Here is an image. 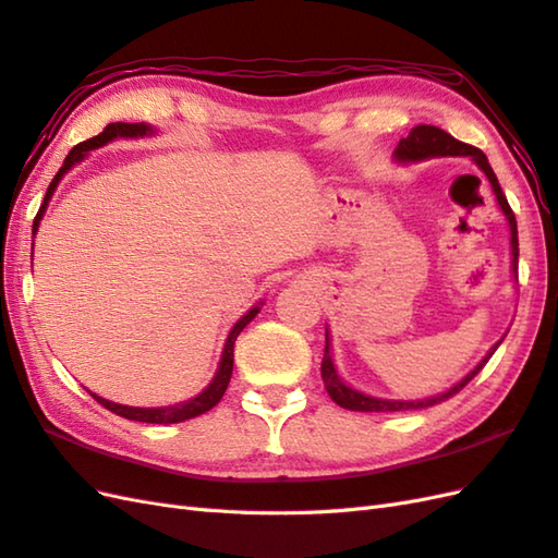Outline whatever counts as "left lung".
Masks as SVG:
<instances>
[{
    "instance_id": "left-lung-1",
    "label": "left lung",
    "mask_w": 558,
    "mask_h": 558,
    "mask_svg": "<svg viewBox=\"0 0 558 558\" xmlns=\"http://www.w3.org/2000/svg\"><path fill=\"white\" fill-rule=\"evenodd\" d=\"M442 155H462V157H471L478 165V169L483 171L485 177H488L490 185H493V193H495V199L499 209H502V214L507 217V223H509V242H511V270H513V278L519 280V231H517V217H513V211L507 203V195L502 193V189H499V181L495 177V171L488 162V157L483 155V150L469 146V143H462L457 141L454 136H450L448 132L438 130V126L434 124H417L412 126V132L398 141V148L393 150V157L398 162H422V160H428V157H442ZM499 347L497 344L488 351V355L471 369V373L462 379L457 381L454 387H450L448 391H442L438 396H432V398H424V401H387V398H375V396H367L363 391H355L351 389L349 384H344L339 379L337 369H335V363H332V351H330V332L325 330V355H323V363H320V375H323V381H325V389L327 393H330L332 401L339 405V408H347V410H355V412H398V410H420V408H432L436 403H442L448 401L450 396L460 393L466 384L474 379L483 365L488 363L490 355L495 353V349Z\"/></svg>"
}]
</instances>
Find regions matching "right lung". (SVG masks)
<instances>
[{"instance_id":"right-lung-1","label":"right lung","mask_w":558,"mask_h":558,"mask_svg":"<svg viewBox=\"0 0 558 558\" xmlns=\"http://www.w3.org/2000/svg\"><path fill=\"white\" fill-rule=\"evenodd\" d=\"M153 134H155V130H153L150 124H146V122H136V124H130V122H112V124H108L106 130H104L101 134H98V136L77 143V146L68 153V157L63 160V167H61L59 171H56V177H53L51 183H49L47 195H45V203H41V207H39V211H37V217H35V221H33V235L37 233L41 217H45L47 205H49V199H51V195H53V191H56V185H59V181L63 179V174H68V169H73L77 162H82L84 157H87L89 150L101 148V146H106V143L116 141V138H143V136H153ZM33 245H35V242H33ZM259 311H262V304L250 308V311L245 313V316H242V318L233 325V330H231V335H228L226 344H223V353H221V363H219V367H217V375H214L209 387H207L203 393H197L195 398H191V401H183V403H177V405H165V408H132V405H120V403L106 401V398L96 396V393H92V391H89V393H92V396L96 398V401L101 403L106 410L116 412V415H120V417H124V420H134V422H146V424H177V422L193 420V417H197V415H205V412L211 410L214 405H217V403L221 401V396L226 393L228 381H231V375H233V347H235V339H238V335H240L242 330H245V327L252 323V318H254Z\"/></svg>"}]
</instances>
